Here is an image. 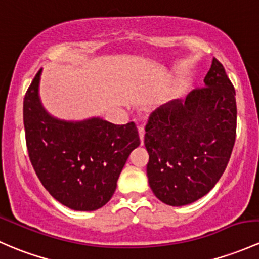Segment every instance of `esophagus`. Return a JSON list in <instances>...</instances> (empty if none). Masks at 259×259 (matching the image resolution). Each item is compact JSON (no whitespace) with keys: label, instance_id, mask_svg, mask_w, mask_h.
Instances as JSON below:
<instances>
[{"label":"esophagus","instance_id":"obj_1","mask_svg":"<svg viewBox=\"0 0 259 259\" xmlns=\"http://www.w3.org/2000/svg\"><path fill=\"white\" fill-rule=\"evenodd\" d=\"M138 132H139V137H140L141 143H143L144 137H145V129H144V126H139L138 127Z\"/></svg>","mask_w":259,"mask_h":259}]
</instances>
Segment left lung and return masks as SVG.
<instances>
[{
	"label": "left lung",
	"instance_id": "8db88e82",
	"mask_svg": "<svg viewBox=\"0 0 259 259\" xmlns=\"http://www.w3.org/2000/svg\"><path fill=\"white\" fill-rule=\"evenodd\" d=\"M205 87L152 111L145 127L149 185L160 201L185 206L221 179L236 141V92L213 58Z\"/></svg>",
	"mask_w": 259,
	"mask_h": 259
}]
</instances>
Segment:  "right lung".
<instances>
[{"label": "right lung", "mask_w": 259, "mask_h": 259, "mask_svg": "<svg viewBox=\"0 0 259 259\" xmlns=\"http://www.w3.org/2000/svg\"><path fill=\"white\" fill-rule=\"evenodd\" d=\"M40 74L42 69L23 100L29 160L58 202L75 211H95L110 200L130 152L140 145L137 125H115L102 118H54L40 103Z\"/></svg>", "instance_id": "right-lung-1"}]
</instances>
